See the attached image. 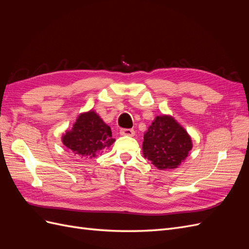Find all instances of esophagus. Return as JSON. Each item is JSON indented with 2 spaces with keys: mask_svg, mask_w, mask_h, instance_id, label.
Masks as SVG:
<instances>
[{
  "mask_svg": "<svg viewBox=\"0 0 249 249\" xmlns=\"http://www.w3.org/2000/svg\"><path fill=\"white\" fill-rule=\"evenodd\" d=\"M120 135H123V136L133 137L135 135V131L133 129H122L120 130Z\"/></svg>",
  "mask_w": 249,
  "mask_h": 249,
  "instance_id": "1",
  "label": "esophagus"
}]
</instances>
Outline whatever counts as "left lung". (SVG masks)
I'll return each mask as SVG.
<instances>
[{
  "label": "left lung",
  "instance_id": "8db88e82",
  "mask_svg": "<svg viewBox=\"0 0 249 249\" xmlns=\"http://www.w3.org/2000/svg\"><path fill=\"white\" fill-rule=\"evenodd\" d=\"M143 139V155L161 170L177 168L192 148L184 127L166 115L156 117Z\"/></svg>",
  "mask_w": 249,
  "mask_h": 249
}]
</instances>
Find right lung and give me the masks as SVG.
<instances>
[{
	"instance_id": "1",
	"label": "right lung",
	"mask_w": 249,
	"mask_h": 249,
	"mask_svg": "<svg viewBox=\"0 0 249 249\" xmlns=\"http://www.w3.org/2000/svg\"><path fill=\"white\" fill-rule=\"evenodd\" d=\"M115 141L112 138L110 126L93 111L81 114L72 129L62 137L63 144L74 155L96 157L105 147H109Z\"/></svg>"
}]
</instances>
